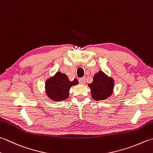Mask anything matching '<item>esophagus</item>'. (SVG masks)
I'll return each instance as SVG.
<instances>
[{"instance_id": "1", "label": "esophagus", "mask_w": 153, "mask_h": 153, "mask_svg": "<svg viewBox=\"0 0 153 153\" xmlns=\"http://www.w3.org/2000/svg\"><path fill=\"white\" fill-rule=\"evenodd\" d=\"M79 82L81 83V84H85V77H83L82 78L79 79Z\"/></svg>"}]
</instances>
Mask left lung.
<instances>
[{
	"label": "left lung",
	"mask_w": 153,
	"mask_h": 153,
	"mask_svg": "<svg viewBox=\"0 0 153 153\" xmlns=\"http://www.w3.org/2000/svg\"><path fill=\"white\" fill-rule=\"evenodd\" d=\"M88 85L91 89L92 98L94 100L100 101L105 100L112 94L113 82L102 71H100L94 76L93 82Z\"/></svg>",
	"instance_id": "obj_1"
}]
</instances>
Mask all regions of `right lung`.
<instances>
[{"mask_svg": "<svg viewBox=\"0 0 153 153\" xmlns=\"http://www.w3.org/2000/svg\"><path fill=\"white\" fill-rule=\"evenodd\" d=\"M77 83L78 81L76 79L70 82L66 75L57 72L54 76L46 81V93L52 100L57 101L64 100L68 97L69 90L71 87Z\"/></svg>", "mask_w": 153, "mask_h": 153, "instance_id": "1", "label": "right lung"}]
</instances>
